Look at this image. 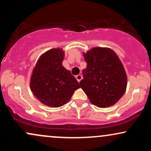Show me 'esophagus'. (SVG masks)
<instances>
[{
    "instance_id": "34e87169",
    "label": "esophagus",
    "mask_w": 151,
    "mask_h": 151,
    "mask_svg": "<svg viewBox=\"0 0 151 151\" xmlns=\"http://www.w3.org/2000/svg\"><path fill=\"white\" fill-rule=\"evenodd\" d=\"M76 79H77V80L79 82V81L82 79V76H81V74H78V75L76 76Z\"/></svg>"
}]
</instances>
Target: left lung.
<instances>
[{
	"label": "left lung",
	"instance_id": "left-lung-1",
	"mask_svg": "<svg viewBox=\"0 0 151 151\" xmlns=\"http://www.w3.org/2000/svg\"><path fill=\"white\" fill-rule=\"evenodd\" d=\"M87 65L82 70L80 87L90 102L99 108L115 104L125 93L127 76L124 65L113 50L91 48L83 52Z\"/></svg>",
	"mask_w": 151,
	"mask_h": 151
}]
</instances>
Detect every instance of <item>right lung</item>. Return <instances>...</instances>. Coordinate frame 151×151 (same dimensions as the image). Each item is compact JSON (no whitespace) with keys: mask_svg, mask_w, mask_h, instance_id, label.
I'll return each instance as SVG.
<instances>
[{"mask_svg":"<svg viewBox=\"0 0 151 151\" xmlns=\"http://www.w3.org/2000/svg\"><path fill=\"white\" fill-rule=\"evenodd\" d=\"M64 56L61 48L47 50L40 55L31 74V91L41 103L52 108L66 104L80 88L70 71L62 66Z\"/></svg>","mask_w":151,"mask_h":151,"instance_id":"right-lung-1","label":"right lung"}]
</instances>
